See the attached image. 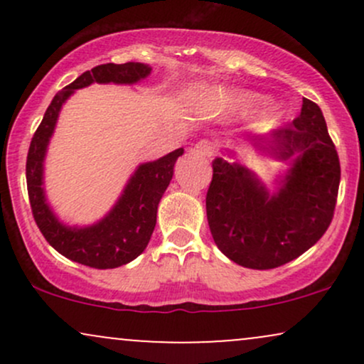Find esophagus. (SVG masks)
<instances>
[{
	"mask_svg": "<svg viewBox=\"0 0 364 364\" xmlns=\"http://www.w3.org/2000/svg\"><path fill=\"white\" fill-rule=\"evenodd\" d=\"M191 154L196 157H210L214 156V147H212V144L208 140H200L198 144L193 145Z\"/></svg>",
	"mask_w": 364,
	"mask_h": 364,
	"instance_id": "1",
	"label": "esophagus"
}]
</instances>
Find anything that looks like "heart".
Returning a JSON list of instances; mask_svg holds the SVG:
<instances>
[{"label": "heart", "instance_id": "heart-1", "mask_svg": "<svg viewBox=\"0 0 364 364\" xmlns=\"http://www.w3.org/2000/svg\"><path fill=\"white\" fill-rule=\"evenodd\" d=\"M215 95L220 99V101L228 104V106H232V107H236V109H241V111L253 109V107L260 102V97H258L257 94H252V92L217 90ZM272 123H274V112L267 109V111H263L260 114V118H258L257 127L263 129V128H269Z\"/></svg>", "mask_w": 364, "mask_h": 364}]
</instances>
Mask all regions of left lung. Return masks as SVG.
Here are the masks:
<instances>
[{
  "label": "left lung",
  "instance_id": "1",
  "mask_svg": "<svg viewBox=\"0 0 364 364\" xmlns=\"http://www.w3.org/2000/svg\"><path fill=\"white\" fill-rule=\"evenodd\" d=\"M253 147L291 164L277 191L270 193L240 162L217 157L205 198L207 220L229 260L267 270L298 258L325 235L336 210L341 164L321 109L310 99H303L289 127L258 139Z\"/></svg>",
  "mask_w": 364,
  "mask_h": 364
}]
</instances>
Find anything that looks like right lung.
Masks as SVG:
<instances>
[{
	"label": "right lung",
	"instance_id": "right-lung-1",
	"mask_svg": "<svg viewBox=\"0 0 364 364\" xmlns=\"http://www.w3.org/2000/svg\"><path fill=\"white\" fill-rule=\"evenodd\" d=\"M152 68L144 63H106L82 73L77 80L58 92L46 109L39 128L32 136L27 154V190L37 228L56 252L92 269H116L135 260L147 248L157 220V207L173 179L174 164L183 156L176 149L157 161L145 162L128 179L116 205L99 223L78 228L63 224L44 195V157L63 104L75 90L90 83L132 85L147 78Z\"/></svg>",
	"mask_w": 364,
	"mask_h": 364
}]
</instances>
